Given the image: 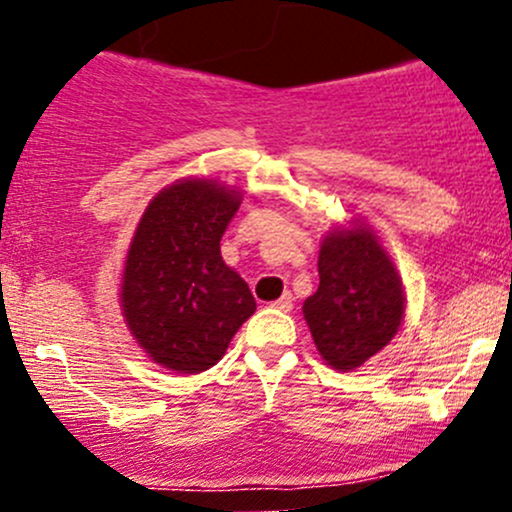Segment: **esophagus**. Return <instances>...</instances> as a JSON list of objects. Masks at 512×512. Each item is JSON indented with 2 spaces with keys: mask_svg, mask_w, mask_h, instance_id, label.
Listing matches in <instances>:
<instances>
[{
  "mask_svg": "<svg viewBox=\"0 0 512 512\" xmlns=\"http://www.w3.org/2000/svg\"><path fill=\"white\" fill-rule=\"evenodd\" d=\"M272 308L281 310V313H289V310L293 308V296H291V293H284V296H281L279 301L272 303Z\"/></svg>",
  "mask_w": 512,
  "mask_h": 512,
  "instance_id": "1",
  "label": "esophagus"
}]
</instances>
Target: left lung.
<instances>
[{
    "label": "left lung",
    "mask_w": 512,
    "mask_h": 512,
    "mask_svg": "<svg viewBox=\"0 0 512 512\" xmlns=\"http://www.w3.org/2000/svg\"><path fill=\"white\" fill-rule=\"evenodd\" d=\"M320 286L303 303L317 351L351 370L395 337L404 315L402 281L387 252L363 226L325 238L317 260Z\"/></svg>",
    "instance_id": "1"
}]
</instances>
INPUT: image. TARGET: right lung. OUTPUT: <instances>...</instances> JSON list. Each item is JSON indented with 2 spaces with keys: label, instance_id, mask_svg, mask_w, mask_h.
<instances>
[{
  "label": "right lung",
  "instance_id": "add662e5",
  "mask_svg": "<svg viewBox=\"0 0 512 512\" xmlns=\"http://www.w3.org/2000/svg\"><path fill=\"white\" fill-rule=\"evenodd\" d=\"M238 204L216 182L182 180L156 195L139 221L120 301L139 346L163 368H211L255 313L248 284L221 257Z\"/></svg>",
  "mask_w": 512,
  "mask_h": 512
}]
</instances>
